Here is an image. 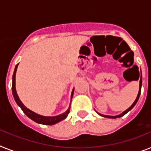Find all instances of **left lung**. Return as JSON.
Instances as JSON below:
<instances>
[{"mask_svg": "<svg viewBox=\"0 0 151 151\" xmlns=\"http://www.w3.org/2000/svg\"><path fill=\"white\" fill-rule=\"evenodd\" d=\"M140 88H139V93H138V95L137 96V98H136L135 101L134 102V103L132 104L128 108L127 110H125L124 112H123V113H121V114H119V115H117V116H107V115H102V114H100V113H99V115L102 116H104V117H107V118H113V119H116V118H119L121 117V116H124L126 114V113H127L129 111V110H131L132 109H133V107L134 106L136 105V103H137L138 99H139V97H140V92H141V86H142V76L140 75Z\"/></svg>", "mask_w": 151, "mask_h": 151, "instance_id": "1", "label": "left lung"}]
</instances>
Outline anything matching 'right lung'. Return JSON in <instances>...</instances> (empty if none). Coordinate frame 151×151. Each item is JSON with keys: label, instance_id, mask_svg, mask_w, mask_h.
<instances>
[{"label": "right lung", "instance_id": "1", "mask_svg": "<svg viewBox=\"0 0 151 151\" xmlns=\"http://www.w3.org/2000/svg\"><path fill=\"white\" fill-rule=\"evenodd\" d=\"M18 64H19V63H18ZM18 64H17V65L15 66L14 71L13 77H12V93H13V96L14 98V100H15V102L17 103V104L21 107V109H22V110H23L24 113L27 115V116H28L30 119H32V120H34V121L36 122V123H41V124H44V125H53V124H55V123H58V122L62 121V120L65 119V118L67 117V116H68V113H69V111H70V107H69L64 113H62L61 115L56 116H45L39 115L38 113H35V112L30 110L29 109H28V108L22 103V101L20 100L19 97L17 96L15 88V76L16 71H17ZM73 93H74V89H73V92H72L71 99L73 98Z\"/></svg>", "mask_w": 151, "mask_h": 151}]
</instances>
